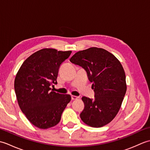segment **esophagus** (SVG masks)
Returning a JSON list of instances; mask_svg holds the SVG:
<instances>
[{
	"label": "esophagus",
	"instance_id": "1",
	"mask_svg": "<svg viewBox=\"0 0 150 150\" xmlns=\"http://www.w3.org/2000/svg\"><path fill=\"white\" fill-rule=\"evenodd\" d=\"M79 97H77V96H75V95H71V99L72 100H76L77 99V98H79Z\"/></svg>",
	"mask_w": 150,
	"mask_h": 150
}]
</instances>
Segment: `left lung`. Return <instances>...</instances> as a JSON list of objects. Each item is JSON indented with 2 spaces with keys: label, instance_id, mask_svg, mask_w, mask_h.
Returning a JSON list of instances; mask_svg holds the SVG:
<instances>
[{
  "label": "left lung",
  "instance_id": "8db88e82",
  "mask_svg": "<svg viewBox=\"0 0 150 150\" xmlns=\"http://www.w3.org/2000/svg\"><path fill=\"white\" fill-rule=\"evenodd\" d=\"M69 60L86 70L95 92L94 99L82 97L81 119L93 128L106 125L119 112L126 92L122 64L113 54L96 47L79 51Z\"/></svg>",
  "mask_w": 150,
  "mask_h": 150
}]
</instances>
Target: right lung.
Here are the masks:
<instances>
[{"label": "right lung", "instance_id": "add662e5", "mask_svg": "<svg viewBox=\"0 0 150 150\" xmlns=\"http://www.w3.org/2000/svg\"><path fill=\"white\" fill-rule=\"evenodd\" d=\"M71 53L53 48L39 50L25 60L16 75L14 88L18 106L28 120L40 129L56 126L71 99L69 95L51 91V86L57 84L60 64Z\"/></svg>", "mask_w": 150, "mask_h": 150}]
</instances>
